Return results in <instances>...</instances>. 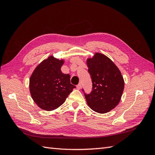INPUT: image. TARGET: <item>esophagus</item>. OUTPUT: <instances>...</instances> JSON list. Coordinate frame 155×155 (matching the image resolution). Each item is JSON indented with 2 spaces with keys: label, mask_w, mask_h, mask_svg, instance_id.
<instances>
[{
  "label": "esophagus",
  "mask_w": 155,
  "mask_h": 155,
  "mask_svg": "<svg viewBox=\"0 0 155 155\" xmlns=\"http://www.w3.org/2000/svg\"><path fill=\"white\" fill-rule=\"evenodd\" d=\"M76 88H77V89H78V90H80V88H81V84L79 83L78 85L76 86Z\"/></svg>",
  "instance_id": "34e87169"
}]
</instances>
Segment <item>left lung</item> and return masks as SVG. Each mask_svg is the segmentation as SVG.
<instances>
[{"instance_id": "obj_1", "label": "left lung", "mask_w": 155, "mask_h": 155, "mask_svg": "<svg viewBox=\"0 0 155 155\" xmlns=\"http://www.w3.org/2000/svg\"><path fill=\"white\" fill-rule=\"evenodd\" d=\"M87 64L92 82V91L85 94L87 104L94 111L107 113L120 103L124 89L123 76L116 65L102 54L96 53L87 59Z\"/></svg>"}]
</instances>
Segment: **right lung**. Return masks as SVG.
Here are the masks:
<instances>
[{
	"instance_id": "1",
	"label": "right lung",
	"mask_w": 155,
	"mask_h": 155,
	"mask_svg": "<svg viewBox=\"0 0 155 155\" xmlns=\"http://www.w3.org/2000/svg\"><path fill=\"white\" fill-rule=\"evenodd\" d=\"M63 59L50 56L43 61L30 79L32 99L41 109L53 110L61 105L76 86L70 83V76L63 74L61 68Z\"/></svg>"
}]
</instances>
